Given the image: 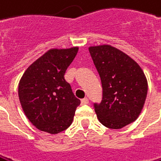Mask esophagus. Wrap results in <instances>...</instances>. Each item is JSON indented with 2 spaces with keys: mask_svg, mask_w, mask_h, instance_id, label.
<instances>
[{
  "mask_svg": "<svg viewBox=\"0 0 161 161\" xmlns=\"http://www.w3.org/2000/svg\"><path fill=\"white\" fill-rule=\"evenodd\" d=\"M88 103H89V101H88L87 98H83V99L81 100V103H82V104H87Z\"/></svg>",
  "mask_w": 161,
  "mask_h": 161,
  "instance_id": "34e87169",
  "label": "esophagus"
}]
</instances>
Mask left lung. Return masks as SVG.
Here are the masks:
<instances>
[{"label": "left lung", "mask_w": 161, "mask_h": 161, "mask_svg": "<svg viewBox=\"0 0 161 161\" xmlns=\"http://www.w3.org/2000/svg\"><path fill=\"white\" fill-rule=\"evenodd\" d=\"M88 49L103 86V100L94 104L98 120L107 128L122 129L142 111L148 92L146 76L137 62L111 45Z\"/></svg>", "instance_id": "left-lung-1"}]
</instances>
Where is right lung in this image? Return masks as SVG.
I'll return each instance as SVG.
<instances>
[{"instance_id": "obj_1", "label": "right lung", "mask_w": 161, "mask_h": 161, "mask_svg": "<svg viewBox=\"0 0 161 161\" xmlns=\"http://www.w3.org/2000/svg\"><path fill=\"white\" fill-rule=\"evenodd\" d=\"M79 47L51 49L23 74L18 95L24 113L39 130L57 134L73 122L80 101L75 97L64 74Z\"/></svg>"}]
</instances>
